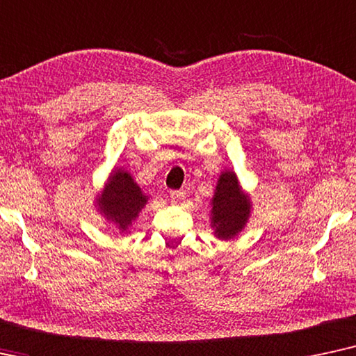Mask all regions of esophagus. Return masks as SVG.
Segmentation results:
<instances>
[{"instance_id": "esophagus-1", "label": "esophagus", "mask_w": 356, "mask_h": 356, "mask_svg": "<svg viewBox=\"0 0 356 356\" xmlns=\"http://www.w3.org/2000/svg\"><path fill=\"white\" fill-rule=\"evenodd\" d=\"M169 197L172 203H181V202H184V198H186V193L181 191H174V192H170Z\"/></svg>"}]
</instances>
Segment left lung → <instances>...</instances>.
Returning a JSON list of instances; mask_svg holds the SVG:
<instances>
[{
    "label": "left lung",
    "instance_id": "left-lung-1",
    "mask_svg": "<svg viewBox=\"0 0 356 356\" xmlns=\"http://www.w3.org/2000/svg\"><path fill=\"white\" fill-rule=\"evenodd\" d=\"M252 202L241 187L234 170H222L218 177L211 198L210 226L215 238L229 241L238 236L248 225Z\"/></svg>",
    "mask_w": 356,
    "mask_h": 356
}]
</instances>
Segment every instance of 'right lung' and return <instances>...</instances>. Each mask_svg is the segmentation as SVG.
I'll return each mask as SVG.
<instances>
[{"mask_svg":"<svg viewBox=\"0 0 356 356\" xmlns=\"http://www.w3.org/2000/svg\"><path fill=\"white\" fill-rule=\"evenodd\" d=\"M148 198L129 170L115 168L96 197L94 207L113 227L127 234L130 233L131 222L148 203Z\"/></svg>","mask_w":356,"mask_h":356,"instance_id":"add662e5","label":"right lung"}]
</instances>
